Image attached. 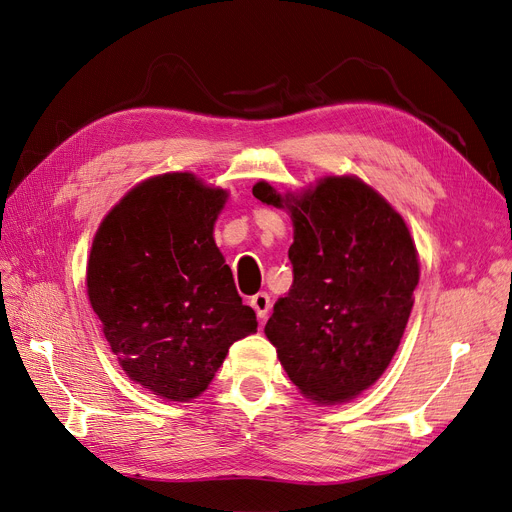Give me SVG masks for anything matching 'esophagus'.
I'll return each mask as SVG.
<instances>
[{
	"label": "esophagus",
	"instance_id": "obj_1",
	"mask_svg": "<svg viewBox=\"0 0 512 512\" xmlns=\"http://www.w3.org/2000/svg\"><path fill=\"white\" fill-rule=\"evenodd\" d=\"M251 307L255 309L257 317L265 319V317H267V313H270V309H272V299H270V294H267V292H257L255 297H251Z\"/></svg>",
	"mask_w": 512,
	"mask_h": 512
}]
</instances>
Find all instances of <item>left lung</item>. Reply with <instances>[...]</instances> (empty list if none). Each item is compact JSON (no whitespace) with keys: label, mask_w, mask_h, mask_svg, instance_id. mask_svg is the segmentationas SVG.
Returning a JSON list of instances; mask_svg holds the SVG:
<instances>
[{"label":"left lung","mask_w":512,"mask_h":512,"mask_svg":"<svg viewBox=\"0 0 512 512\" xmlns=\"http://www.w3.org/2000/svg\"><path fill=\"white\" fill-rule=\"evenodd\" d=\"M253 195L288 207L292 286L265 336L305 396L336 405L367 390L390 365L413 309L417 251L400 215L357 178H326L282 199L267 182Z\"/></svg>","instance_id":"1"}]
</instances>
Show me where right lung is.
<instances>
[{
	"mask_svg": "<svg viewBox=\"0 0 512 512\" xmlns=\"http://www.w3.org/2000/svg\"><path fill=\"white\" fill-rule=\"evenodd\" d=\"M226 191L193 174L139 184L103 220L87 292L130 380L168 400L199 396L230 344L257 332L213 242Z\"/></svg>",
	"mask_w": 512,
	"mask_h": 512,
	"instance_id": "obj_1",
	"label": "right lung"
}]
</instances>
